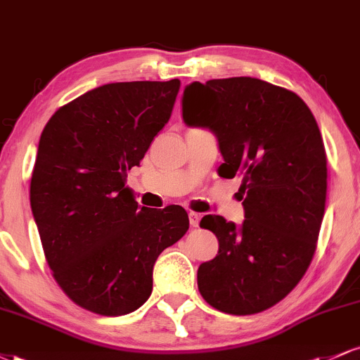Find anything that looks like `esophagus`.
I'll return each mask as SVG.
<instances>
[{"mask_svg":"<svg viewBox=\"0 0 360 360\" xmlns=\"http://www.w3.org/2000/svg\"><path fill=\"white\" fill-rule=\"evenodd\" d=\"M200 220H201L200 214L194 213V212L189 213V223H191L193 229H196V226H200Z\"/></svg>","mask_w":360,"mask_h":360,"instance_id":"1","label":"esophagus"}]
</instances>
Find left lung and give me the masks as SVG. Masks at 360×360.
Here are the masks:
<instances>
[{
  "label": "left lung",
  "mask_w": 360,
  "mask_h": 360,
  "mask_svg": "<svg viewBox=\"0 0 360 360\" xmlns=\"http://www.w3.org/2000/svg\"><path fill=\"white\" fill-rule=\"evenodd\" d=\"M183 120L210 128L223 164L242 179L240 226L206 214L217 257L198 269V289L213 308L254 315L286 298L307 272L325 213L326 155L313 113L296 93L255 77L191 82Z\"/></svg>",
  "instance_id": "obj_1"
}]
</instances>
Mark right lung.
Instances as JSON below:
<instances>
[{"label": "right lung", "mask_w": 360, "mask_h": 360, "mask_svg": "<svg viewBox=\"0 0 360 360\" xmlns=\"http://www.w3.org/2000/svg\"><path fill=\"white\" fill-rule=\"evenodd\" d=\"M179 79L111 82L64 105L40 135L30 205L53 279L103 316L135 311L160 252L189 229L184 208H140L127 186L169 122Z\"/></svg>", "instance_id": "add662e5"}]
</instances>
